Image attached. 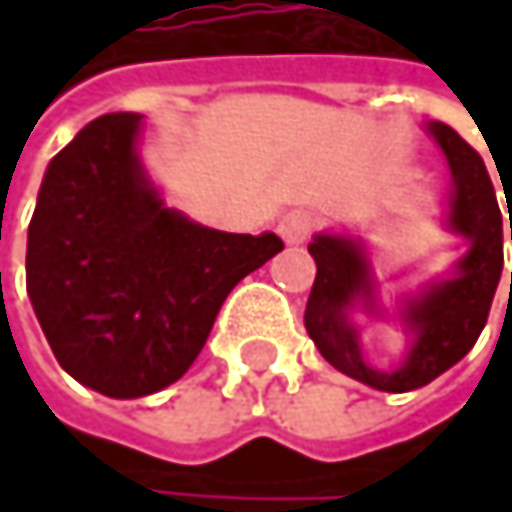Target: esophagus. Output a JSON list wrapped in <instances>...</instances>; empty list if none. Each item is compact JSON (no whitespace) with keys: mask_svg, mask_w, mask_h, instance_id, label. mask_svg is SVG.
Here are the masks:
<instances>
[{"mask_svg":"<svg viewBox=\"0 0 512 512\" xmlns=\"http://www.w3.org/2000/svg\"><path fill=\"white\" fill-rule=\"evenodd\" d=\"M317 228V216L311 210H290L281 216L278 222V234L284 237V243L290 246H299L311 237V231Z\"/></svg>","mask_w":512,"mask_h":512,"instance_id":"obj_1","label":"esophagus"}]
</instances>
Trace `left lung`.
I'll return each mask as SVG.
<instances>
[{
    "label": "left lung",
    "instance_id": "left-lung-1",
    "mask_svg": "<svg viewBox=\"0 0 512 512\" xmlns=\"http://www.w3.org/2000/svg\"><path fill=\"white\" fill-rule=\"evenodd\" d=\"M427 133L436 139L451 165V198L445 225L468 243L448 278L427 281L418 293L400 296L397 320L409 335V350L391 370L364 361L361 329L353 314L388 317L364 243L347 234H317L308 252L317 263V278L305 308V329L320 356L341 373L376 391H415L448 367H454L480 338L492 296L504 266L501 210L480 154L442 121H430ZM512 240V213H510ZM512 296V275H510Z\"/></svg>",
    "mask_w": 512,
    "mask_h": 512
}]
</instances>
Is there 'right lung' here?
<instances>
[{
	"instance_id": "right-lung-1",
	"label": "right lung",
	"mask_w": 512,
	"mask_h": 512,
	"mask_svg": "<svg viewBox=\"0 0 512 512\" xmlns=\"http://www.w3.org/2000/svg\"><path fill=\"white\" fill-rule=\"evenodd\" d=\"M142 115L112 112L47 165L26 246V290L58 364L133 400L177 382L228 293L284 243L213 231L165 207L139 156Z\"/></svg>"
}]
</instances>
